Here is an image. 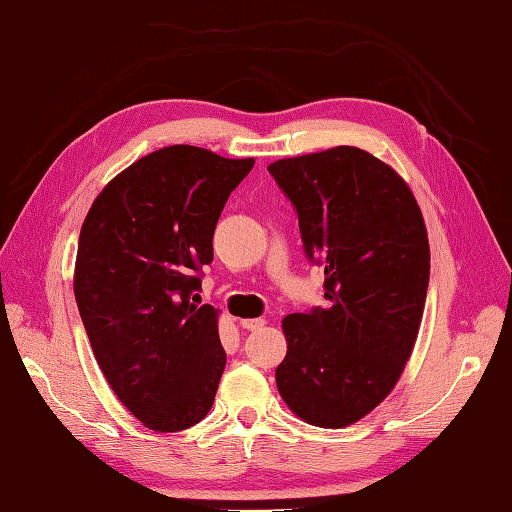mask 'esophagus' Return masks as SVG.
<instances>
[{"label":"esophagus","instance_id":"34e87169","mask_svg":"<svg viewBox=\"0 0 512 512\" xmlns=\"http://www.w3.org/2000/svg\"><path fill=\"white\" fill-rule=\"evenodd\" d=\"M267 322L263 317H247V320H241V326L247 328V331H260Z\"/></svg>","mask_w":512,"mask_h":512}]
</instances>
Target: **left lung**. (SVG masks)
Listing matches in <instances>:
<instances>
[{
    "label": "left lung",
    "instance_id": "8db88e82",
    "mask_svg": "<svg viewBox=\"0 0 512 512\" xmlns=\"http://www.w3.org/2000/svg\"><path fill=\"white\" fill-rule=\"evenodd\" d=\"M269 173L324 265L326 298L282 320L276 385L295 416L342 429L394 390L414 350L429 285L423 212L405 179L357 146L285 157Z\"/></svg>",
    "mask_w": 512,
    "mask_h": 512
}]
</instances>
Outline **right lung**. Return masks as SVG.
I'll use <instances>...</instances> for the list:
<instances>
[{
  "mask_svg": "<svg viewBox=\"0 0 512 512\" xmlns=\"http://www.w3.org/2000/svg\"><path fill=\"white\" fill-rule=\"evenodd\" d=\"M254 157L175 144L124 168L78 236L74 295L94 357L120 403L153 431L206 418L225 368L219 309L197 304L195 271Z\"/></svg>",
  "mask_w": 512,
  "mask_h": 512,
  "instance_id": "right-lung-1",
  "label": "right lung"
}]
</instances>
